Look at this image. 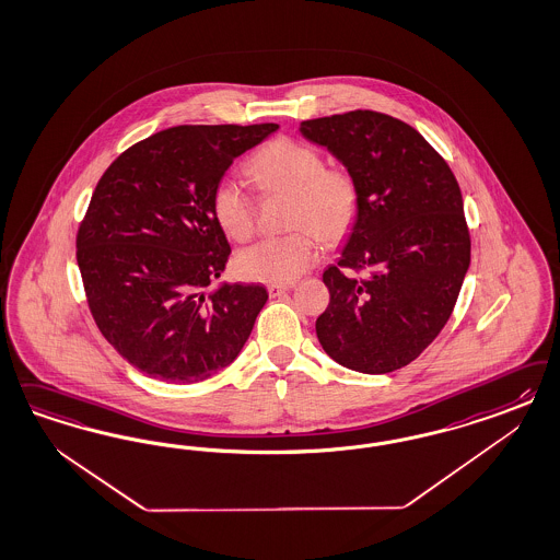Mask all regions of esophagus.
<instances>
[{"label":"esophagus","instance_id":"obj_1","mask_svg":"<svg viewBox=\"0 0 560 560\" xmlns=\"http://www.w3.org/2000/svg\"><path fill=\"white\" fill-rule=\"evenodd\" d=\"M289 290L290 287H287V284H270V287H268L271 299H273V296H282V294H287Z\"/></svg>","mask_w":560,"mask_h":560}]
</instances>
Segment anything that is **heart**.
<instances>
[{"label":"heart","instance_id":"b5f03b06","mask_svg":"<svg viewBox=\"0 0 560 560\" xmlns=\"http://www.w3.org/2000/svg\"><path fill=\"white\" fill-rule=\"evenodd\" d=\"M253 183L264 191L292 194L290 224L296 233L264 238L236 255L241 278L266 284H290L322 257L324 241L348 231L359 210V185L340 166H325L307 144L278 138L257 150L247 164ZM212 214L222 233L247 241L255 231V203L241 183L222 177L212 189Z\"/></svg>","mask_w":560,"mask_h":560}]
</instances>
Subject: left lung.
<instances>
[{
	"mask_svg": "<svg viewBox=\"0 0 560 560\" xmlns=\"http://www.w3.org/2000/svg\"><path fill=\"white\" fill-rule=\"evenodd\" d=\"M359 185V210L315 331L346 369L383 375L420 357L452 317L469 268L464 199L443 156L415 127L377 110L308 119ZM343 269L364 270L362 279Z\"/></svg>",
	"mask_w": 560,
	"mask_h": 560,
	"instance_id": "obj_1",
	"label": "left lung"
}]
</instances>
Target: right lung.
I'll return each instance as SVG.
<instances>
[{"label": "right lung", "instance_id": "right-lung-1", "mask_svg": "<svg viewBox=\"0 0 560 560\" xmlns=\"http://www.w3.org/2000/svg\"><path fill=\"white\" fill-rule=\"evenodd\" d=\"M278 124L177 126L119 154L98 180L75 259L101 334L131 366L198 383L235 361L268 301L261 284H222L231 255L212 189Z\"/></svg>", "mask_w": 560, "mask_h": 560}]
</instances>
